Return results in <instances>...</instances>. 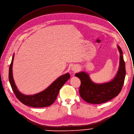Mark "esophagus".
<instances>
[{
  "label": "esophagus",
  "mask_w": 134,
  "mask_h": 134,
  "mask_svg": "<svg viewBox=\"0 0 134 134\" xmlns=\"http://www.w3.org/2000/svg\"><path fill=\"white\" fill-rule=\"evenodd\" d=\"M72 70H73L74 71H77V67L76 66L72 67Z\"/></svg>",
  "instance_id": "obj_1"
}]
</instances>
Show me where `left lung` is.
Instances as JSON below:
<instances>
[{
    "mask_svg": "<svg viewBox=\"0 0 134 134\" xmlns=\"http://www.w3.org/2000/svg\"><path fill=\"white\" fill-rule=\"evenodd\" d=\"M120 52V64L114 78L104 83H95L92 82L87 72L81 71L75 76L81 80L79 93L81 98L87 103L99 104L107 102L116 97L122 89L126 75L125 63L123 52L117 45Z\"/></svg>",
    "mask_w": 134,
    "mask_h": 134,
    "instance_id": "left-lung-1",
    "label": "left lung"
}]
</instances>
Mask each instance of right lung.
Masks as SVG:
<instances>
[{"mask_svg": "<svg viewBox=\"0 0 134 134\" xmlns=\"http://www.w3.org/2000/svg\"><path fill=\"white\" fill-rule=\"evenodd\" d=\"M14 54L12 57L9 68V81L16 98L23 104L32 107H44L51 105L55 100L59 90L69 79L70 74L67 73L59 77L46 89L33 95H26L18 89L13 77V66Z\"/></svg>", "mask_w": 134, "mask_h": 134, "instance_id": "1", "label": "right lung"}]
</instances>
